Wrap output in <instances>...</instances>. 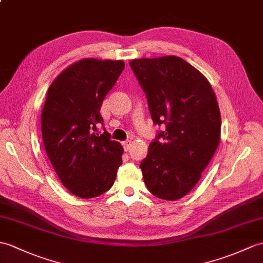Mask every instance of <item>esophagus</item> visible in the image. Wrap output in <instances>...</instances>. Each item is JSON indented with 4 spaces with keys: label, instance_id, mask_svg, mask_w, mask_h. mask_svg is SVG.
I'll use <instances>...</instances> for the list:
<instances>
[{
    "label": "esophagus",
    "instance_id": "1",
    "mask_svg": "<svg viewBox=\"0 0 263 263\" xmlns=\"http://www.w3.org/2000/svg\"><path fill=\"white\" fill-rule=\"evenodd\" d=\"M131 143H132V142L130 141V140H127V141H124V142H123V148H124L125 151H129V150H130Z\"/></svg>",
    "mask_w": 263,
    "mask_h": 263
}]
</instances>
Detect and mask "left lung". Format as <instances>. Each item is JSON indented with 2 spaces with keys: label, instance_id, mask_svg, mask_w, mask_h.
I'll return each instance as SVG.
<instances>
[{
  "label": "left lung",
  "instance_id": "1",
  "mask_svg": "<svg viewBox=\"0 0 263 263\" xmlns=\"http://www.w3.org/2000/svg\"><path fill=\"white\" fill-rule=\"evenodd\" d=\"M155 124L166 125L141 161L143 180L156 197L176 200L197 184L221 140V113L206 77L176 56L133 59Z\"/></svg>",
  "mask_w": 263,
  "mask_h": 263
}]
</instances>
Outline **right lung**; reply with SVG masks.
<instances>
[{"label": "right lung", "mask_w": 263, "mask_h": 263, "mask_svg": "<svg viewBox=\"0 0 263 263\" xmlns=\"http://www.w3.org/2000/svg\"><path fill=\"white\" fill-rule=\"evenodd\" d=\"M124 69L123 60L85 58L67 67L48 88L41 113L47 156L60 181L81 198H93L114 184L123 146L104 129L101 106Z\"/></svg>", "instance_id": "1"}]
</instances>
